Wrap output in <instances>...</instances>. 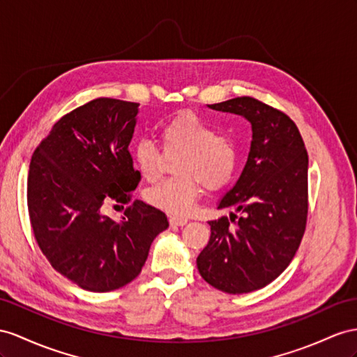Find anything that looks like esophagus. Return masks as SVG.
<instances>
[{
  "label": "esophagus",
  "instance_id": "1",
  "mask_svg": "<svg viewBox=\"0 0 357 357\" xmlns=\"http://www.w3.org/2000/svg\"><path fill=\"white\" fill-rule=\"evenodd\" d=\"M169 223L172 226H185L188 223V218H184V217H170L169 218Z\"/></svg>",
  "mask_w": 357,
  "mask_h": 357
}]
</instances>
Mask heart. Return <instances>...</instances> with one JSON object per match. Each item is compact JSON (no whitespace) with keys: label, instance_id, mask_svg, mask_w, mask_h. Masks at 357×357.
<instances>
[{"label":"heart","instance_id":"obj_1","mask_svg":"<svg viewBox=\"0 0 357 357\" xmlns=\"http://www.w3.org/2000/svg\"><path fill=\"white\" fill-rule=\"evenodd\" d=\"M161 148L166 158H176L173 173L176 178L162 181L146 191L151 206L172 215H184L195 205L200 184L215 191L234 179L238 166V152L231 140L218 137L193 113H181L160 128ZM164 157L158 146L143 139L134 146V161L146 181H155L161 173Z\"/></svg>","mask_w":357,"mask_h":357}]
</instances>
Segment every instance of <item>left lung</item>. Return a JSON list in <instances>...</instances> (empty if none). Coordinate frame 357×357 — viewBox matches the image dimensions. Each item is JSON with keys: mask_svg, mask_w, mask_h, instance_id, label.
Instances as JSON below:
<instances>
[{"mask_svg": "<svg viewBox=\"0 0 357 357\" xmlns=\"http://www.w3.org/2000/svg\"><path fill=\"white\" fill-rule=\"evenodd\" d=\"M208 107L243 116L252 126V143L238 181L217 204L243 215L208 222L211 236L197 270L214 288L244 294L276 279L298 249L307 217V152L296 123L258 99Z\"/></svg>", "mask_w": 357, "mask_h": 357, "instance_id": "obj_1", "label": "left lung"}]
</instances>
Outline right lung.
I'll list each match as a JSON object with an SVG mask.
<instances>
[{"mask_svg":"<svg viewBox=\"0 0 357 357\" xmlns=\"http://www.w3.org/2000/svg\"><path fill=\"white\" fill-rule=\"evenodd\" d=\"M137 102L99 98L63 116L34 151L26 200L40 250L63 276L91 292L125 287L139 276L155 236L169 227L142 200L122 220L100 213L104 202H130L140 181L128 148Z\"/></svg>","mask_w":357,"mask_h":357,"instance_id":"obj_1","label":"right lung"}]
</instances>
